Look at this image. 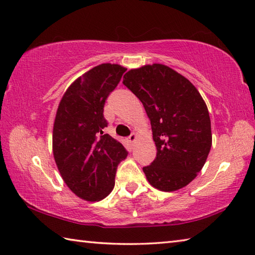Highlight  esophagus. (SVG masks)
<instances>
[{"label":"esophagus","instance_id":"obj_1","mask_svg":"<svg viewBox=\"0 0 255 255\" xmlns=\"http://www.w3.org/2000/svg\"><path fill=\"white\" fill-rule=\"evenodd\" d=\"M136 134L135 133H132L131 134V135H129L128 138V142H131V143H133L134 141H135L136 140Z\"/></svg>","mask_w":255,"mask_h":255}]
</instances>
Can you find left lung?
Wrapping results in <instances>:
<instances>
[{
    "instance_id": "obj_1",
    "label": "left lung",
    "mask_w": 255,
    "mask_h": 255,
    "mask_svg": "<svg viewBox=\"0 0 255 255\" xmlns=\"http://www.w3.org/2000/svg\"><path fill=\"white\" fill-rule=\"evenodd\" d=\"M123 84L151 121L156 157L143 167L147 181L165 192L186 186L202 170L212 145L210 115L199 91L163 64L128 71Z\"/></svg>"
}]
</instances>
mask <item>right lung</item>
Wrapping results in <instances>:
<instances>
[{
  "label": "right lung",
  "instance_id": "right-lung-1",
  "mask_svg": "<svg viewBox=\"0 0 255 255\" xmlns=\"http://www.w3.org/2000/svg\"><path fill=\"white\" fill-rule=\"evenodd\" d=\"M127 69L118 64L95 66L74 81L57 109L53 128V154L62 179L86 201H100L114 187L118 165L128 156L109 134L104 104Z\"/></svg>",
  "mask_w": 255,
  "mask_h": 255
}]
</instances>
